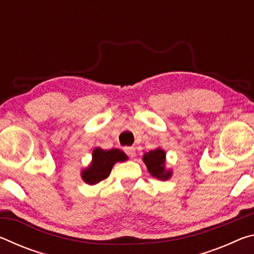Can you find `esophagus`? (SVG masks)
Here are the masks:
<instances>
[{"mask_svg": "<svg viewBox=\"0 0 254 254\" xmlns=\"http://www.w3.org/2000/svg\"><path fill=\"white\" fill-rule=\"evenodd\" d=\"M124 151H126L127 156H130L131 158L135 157V154H136V152H135V148H133V147H127V148L124 149Z\"/></svg>", "mask_w": 254, "mask_h": 254, "instance_id": "esophagus-1", "label": "esophagus"}]
</instances>
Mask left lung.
<instances>
[{"label":"left lung","instance_id":"1","mask_svg":"<svg viewBox=\"0 0 254 254\" xmlns=\"http://www.w3.org/2000/svg\"><path fill=\"white\" fill-rule=\"evenodd\" d=\"M142 160L152 177L159 180H167L173 176V170L166 167V151L163 149L150 150L143 154Z\"/></svg>","mask_w":254,"mask_h":254}]
</instances>
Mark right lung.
Here are the masks:
<instances>
[{"label": "right lung", "mask_w": 254, "mask_h": 254, "mask_svg": "<svg viewBox=\"0 0 254 254\" xmlns=\"http://www.w3.org/2000/svg\"><path fill=\"white\" fill-rule=\"evenodd\" d=\"M127 159L128 157L120 149L104 150L97 147L93 150L91 163L80 171L81 179L88 185H96L109 177L115 163L127 161Z\"/></svg>", "instance_id": "obj_1"}]
</instances>
